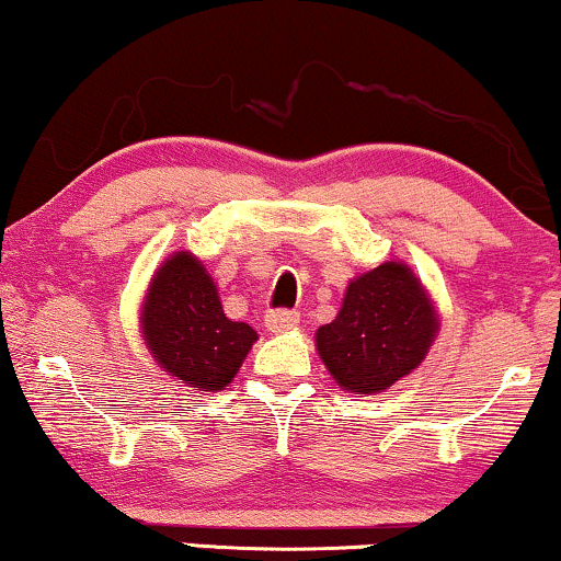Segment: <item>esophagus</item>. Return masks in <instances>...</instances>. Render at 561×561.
Masks as SVG:
<instances>
[{"label": "esophagus", "mask_w": 561, "mask_h": 561, "mask_svg": "<svg viewBox=\"0 0 561 561\" xmlns=\"http://www.w3.org/2000/svg\"><path fill=\"white\" fill-rule=\"evenodd\" d=\"M265 327L271 332H286L298 327V311L296 309H271L265 314Z\"/></svg>", "instance_id": "esophagus-1"}]
</instances>
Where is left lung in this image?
<instances>
[{
	"instance_id": "left-lung-1",
	"label": "left lung",
	"mask_w": 561,
	"mask_h": 561,
	"mask_svg": "<svg viewBox=\"0 0 561 561\" xmlns=\"http://www.w3.org/2000/svg\"><path fill=\"white\" fill-rule=\"evenodd\" d=\"M438 317L402 263H383L351 280L334 322L317 330V351L347 391L376 394L423 363Z\"/></svg>"
}]
</instances>
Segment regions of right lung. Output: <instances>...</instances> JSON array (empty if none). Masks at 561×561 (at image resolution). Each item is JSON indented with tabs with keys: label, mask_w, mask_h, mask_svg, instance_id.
<instances>
[{
	"label": "right lung",
	"mask_w": 561,
	"mask_h": 561,
	"mask_svg": "<svg viewBox=\"0 0 561 561\" xmlns=\"http://www.w3.org/2000/svg\"><path fill=\"white\" fill-rule=\"evenodd\" d=\"M141 324L159 366L201 391L227 387L257 340L250 324L224 314L214 280L187 252L159 267Z\"/></svg>",
	"instance_id": "right-lung-1"
}]
</instances>
